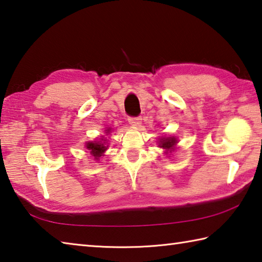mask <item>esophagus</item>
<instances>
[{
    "label": "esophagus",
    "instance_id": "esophagus-1",
    "mask_svg": "<svg viewBox=\"0 0 262 262\" xmlns=\"http://www.w3.org/2000/svg\"><path fill=\"white\" fill-rule=\"evenodd\" d=\"M141 120H142L141 117H129L128 118V122H129V125H132L133 127H139L141 125Z\"/></svg>",
    "mask_w": 262,
    "mask_h": 262
}]
</instances>
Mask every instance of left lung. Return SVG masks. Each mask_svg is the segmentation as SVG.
I'll return each mask as SVG.
<instances>
[{
	"mask_svg": "<svg viewBox=\"0 0 262 262\" xmlns=\"http://www.w3.org/2000/svg\"><path fill=\"white\" fill-rule=\"evenodd\" d=\"M177 143V139L175 137H161L160 139V147H164V149H172V147Z\"/></svg>",
	"mask_w": 262,
	"mask_h": 262,
	"instance_id": "8db88e82",
	"label": "left lung"
}]
</instances>
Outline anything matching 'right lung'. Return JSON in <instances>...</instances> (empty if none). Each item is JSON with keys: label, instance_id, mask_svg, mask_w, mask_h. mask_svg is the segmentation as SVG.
<instances>
[{"label": "right lung", "instance_id": "obj_1", "mask_svg": "<svg viewBox=\"0 0 262 262\" xmlns=\"http://www.w3.org/2000/svg\"><path fill=\"white\" fill-rule=\"evenodd\" d=\"M110 130L111 129H107L106 133H108ZM87 149L90 151V154L95 157V159L98 160L99 157H101L104 154V151L107 149V146L105 145V142L97 141V142H89V143H87Z\"/></svg>", "mask_w": 262, "mask_h": 262}]
</instances>
